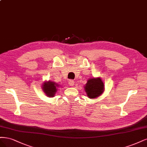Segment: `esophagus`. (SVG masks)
I'll return each mask as SVG.
<instances>
[{
	"instance_id": "1",
	"label": "esophagus",
	"mask_w": 147,
	"mask_h": 147,
	"mask_svg": "<svg viewBox=\"0 0 147 147\" xmlns=\"http://www.w3.org/2000/svg\"><path fill=\"white\" fill-rule=\"evenodd\" d=\"M68 84H69V86L73 87V86H74V81L73 80H69Z\"/></svg>"
}]
</instances>
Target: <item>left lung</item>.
<instances>
[{"instance_id":"obj_1","label":"left lung","mask_w":147,"mask_h":147,"mask_svg":"<svg viewBox=\"0 0 147 147\" xmlns=\"http://www.w3.org/2000/svg\"><path fill=\"white\" fill-rule=\"evenodd\" d=\"M85 92L88 98H96L105 92V84L100 77L88 79L84 86Z\"/></svg>"}]
</instances>
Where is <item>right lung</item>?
Segmentation results:
<instances>
[{
    "instance_id": "add662e5",
    "label": "right lung",
    "mask_w": 147,
    "mask_h": 147,
    "mask_svg": "<svg viewBox=\"0 0 147 147\" xmlns=\"http://www.w3.org/2000/svg\"><path fill=\"white\" fill-rule=\"evenodd\" d=\"M59 87V85L57 84L51 80H48L45 81L42 84V90L47 96L53 98L57 92Z\"/></svg>"
}]
</instances>
